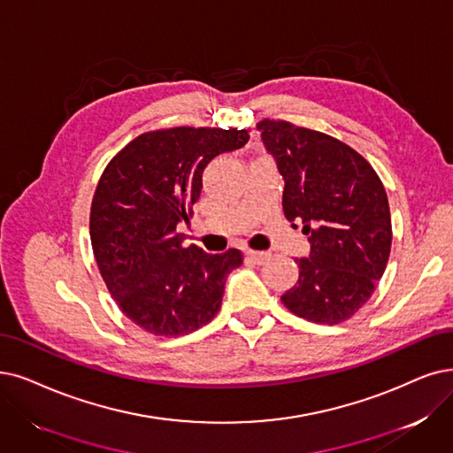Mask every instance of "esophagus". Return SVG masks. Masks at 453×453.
Segmentation results:
<instances>
[{
	"instance_id": "obj_1",
	"label": "esophagus",
	"mask_w": 453,
	"mask_h": 453,
	"mask_svg": "<svg viewBox=\"0 0 453 453\" xmlns=\"http://www.w3.org/2000/svg\"><path fill=\"white\" fill-rule=\"evenodd\" d=\"M245 257H247V260L255 262V264H264L269 257V252H265V250H247Z\"/></svg>"
}]
</instances>
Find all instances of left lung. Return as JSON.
<instances>
[{
  "label": "left lung",
  "mask_w": 453,
  "mask_h": 453,
  "mask_svg": "<svg viewBox=\"0 0 453 453\" xmlns=\"http://www.w3.org/2000/svg\"><path fill=\"white\" fill-rule=\"evenodd\" d=\"M265 150L284 178L282 208L303 223L309 258H297L299 280L280 297L314 323L353 318L372 297L390 257L387 191L368 161L327 134L286 120L258 122Z\"/></svg>",
  "instance_id": "1"
}]
</instances>
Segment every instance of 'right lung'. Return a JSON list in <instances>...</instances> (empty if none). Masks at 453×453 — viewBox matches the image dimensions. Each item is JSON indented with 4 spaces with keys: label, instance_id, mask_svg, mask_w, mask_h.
<instances>
[{
    "label": "right lung",
    "instance_id": "right-lung-1",
    "mask_svg": "<svg viewBox=\"0 0 453 453\" xmlns=\"http://www.w3.org/2000/svg\"><path fill=\"white\" fill-rule=\"evenodd\" d=\"M247 130L178 128L141 134L107 164L90 206V243L110 294L141 329L182 336L221 309L225 282L242 250L208 255L184 245L203 171L242 149Z\"/></svg>",
    "mask_w": 453,
    "mask_h": 453
}]
</instances>
